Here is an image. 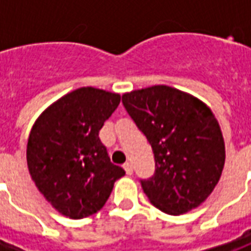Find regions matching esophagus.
<instances>
[{
  "label": "esophagus",
  "mask_w": 251,
  "mask_h": 251,
  "mask_svg": "<svg viewBox=\"0 0 251 251\" xmlns=\"http://www.w3.org/2000/svg\"><path fill=\"white\" fill-rule=\"evenodd\" d=\"M124 169L127 175H133V165L130 163H125L124 164Z\"/></svg>",
  "instance_id": "1"
}]
</instances>
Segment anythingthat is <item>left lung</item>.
I'll use <instances>...</instances> for the list:
<instances>
[{"instance_id":"1","label":"left lung","mask_w":251,"mask_h":251,"mask_svg":"<svg viewBox=\"0 0 251 251\" xmlns=\"http://www.w3.org/2000/svg\"><path fill=\"white\" fill-rule=\"evenodd\" d=\"M122 103L154 154V174L140 180L151 203L169 215L201 204L221 179L226 158L212 111L168 86L127 93Z\"/></svg>"}]
</instances>
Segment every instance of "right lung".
<instances>
[{"mask_svg": "<svg viewBox=\"0 0 251 251\" xmlns=\"http://www.w3.org/2000/svg\"><path fill=\"white\" fill-rule=\"evenodd\" d=\"M118 94L82 87L37 118L26 145L36 187L60 214L82 219L98 212L125 171L110 161L99 140L104 121L120 104Z\"/></svg>", "mask_w": 251, "mask_h": 251, "instance_id": "right-lung-1", "label": "right lung"}]
</instances>
